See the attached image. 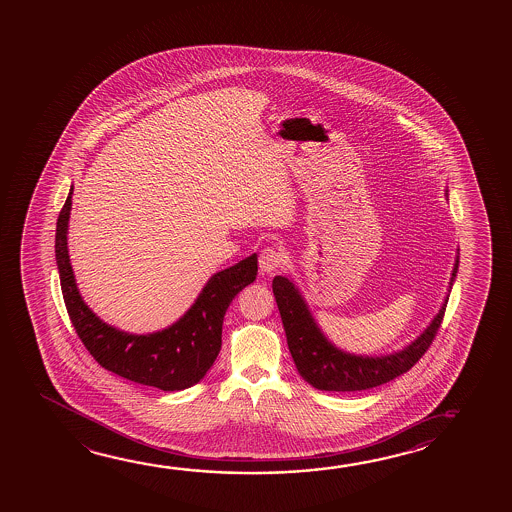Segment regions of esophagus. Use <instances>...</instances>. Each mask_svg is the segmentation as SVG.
Returning a JSON list of instances; mask_svg holds the SVG:
<instances>
[{
    "instance_id": "esophagus-1",
    "label": "esophagus",
    "mask_w": 512,
    "mask_h": 512,
    "mask_svg": "<svg viewBox=\"0 0 512 512\" xmlns=\"http://www.w3.org/2000/svg\"><path fill=\"white\" fill-rule=\"evenodd\" d=\"M285 264V253L280 248L268 246L260 252L259 268L264 273H275Z\"/></svg>"
}]
</instances>
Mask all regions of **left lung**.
Returning a JSON list of instances; mask_svg holds the SVG:
<instances>
[{"label": "left lung", "mask_w": 512, "mask_h": 512, "mask_svg": "<svg viewBox=\"0 0 512 512\" xmlns=\"http://www.w3.org/2000/svg\"><path fill=\"white\" fill-rule=\"evenodd\" d=\"M457 268L459 259L455 260L450 289L457 275ZM273 294L284 323L289 352L293 355L298 373L310 386L337 393L364 391L382 386L407 373L436 339L448 303V300H444L443 307L430 323V327L414 343L403 348L402 352L386 357H359L341 352L334 344L328 343L327 337L321 334L302 296L289 278H273Z\"/></svg>", "instance_id": "left-lung-1"}]
</instances>
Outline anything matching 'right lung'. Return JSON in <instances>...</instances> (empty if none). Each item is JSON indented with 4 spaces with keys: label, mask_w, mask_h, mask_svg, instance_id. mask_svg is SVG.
<instances>
[{
    "label": "right lung",
    "mask_w": 512,
    "mask_h": 512,
    "mask_svg": "<svg viewBox=\"0 0 512 512\" xmlns=\"http://www.w3.org/2000/svg\"><path fill=\"white\" fill-rule=\"evenodd\" d=\"M71 194L73 187L57 219L55 257L69 319L87 352L101 368L135 384L162 391H182L198 384L221 350V328L228 305L257 277V255L253 253L210 278L193 307L175 325L148 336L126 334L103 323L76 289L68 253Z\"/></svg>",
    "instance_id": "add662e5"
}]
</instances>
